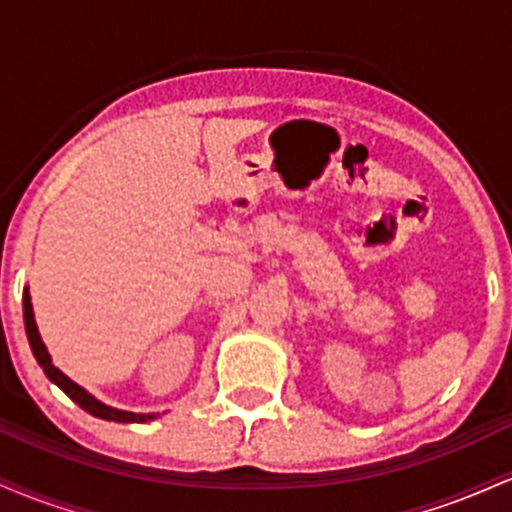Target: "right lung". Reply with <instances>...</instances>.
<instances>
[{"mask_svg":"<svg viewBox=\"0 0 512 512\" xmlns=\"http://www.w3.org/2000/svg\"><path fill=\"white\" fill-rule=\"evenodd\" d=\"M23 322H26V334H28V342H31L35 361L40 363V368L45 370V375H48L52 383L60 387V390L67 392V395L72 397L81 409L88 411V414L98 416V419L120 421V424H144V421L156 419V414H132V411H120V409L108 407V404L98 402L96 397L88 395L84 387L72 383V380H69L60 368L52 366L48 349H45L43 339H40V334H38V327H35L33 305H31V296H28V291H23Z\"/></svg>","mask_w":512,"mask_h":512,"instance_id":"right-lung-1","label":"right lung"}]
</instances>
